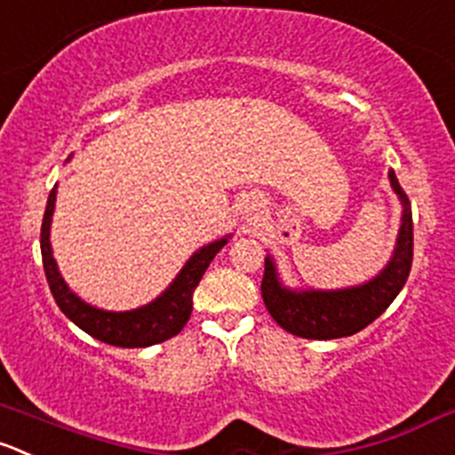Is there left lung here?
Masks as SVG:
<instances>
[{"label": "left lung", "instance_id": "obj_1", "mask_svg": "<svg viewBox=\"0 0 455 455\" xmlns=\"http://www.w3.org/2000/svg\"><path fill=\"white\" fill-rule=\"evenodd\" d=\"M389 182L403 202V224L389 264L364 284L335 291L286 289L271 255L264 258L262 298L273 320L289 333L307 339L347 338L371 324L403 291L413 262V220L407 193L394 171Z\"/></svg>", "mask_w": 455, "mask_h": 455}]
</instances>
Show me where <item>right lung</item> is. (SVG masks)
Returning a JSON list of instances; mask_svg holds the SVG:
<instances>
[{"label":"right lung","mask_w":455,"mask_h":455,"mask_svg":"<svg viewBox=\"0 0 455 455\" xmlns=\"http://www.w3.org/2000/svg\"><path fill=\"white\" fill-rule=\"evenodd\" d=\"M55 200L57 187L48 196L46 211H44L42 259L48 286H51V293L55 298L57 307L61 308V313L95 339L106 342V345L122 347V349L160 345L164 339L178 335L188 322V317H191L196 286L200 284L211 259L220 253V249L227 244L231 235L211 242V244L196 251L182 267V271L178 273V277L171 282L169 289L153 302L133 308V311H104V308L91 307L79 295H75L64 282V277H61L60 268H57L51 249V220L52 211H55Z\"/></svg>","instance_id":"right-lung-1"}]
</instances>
